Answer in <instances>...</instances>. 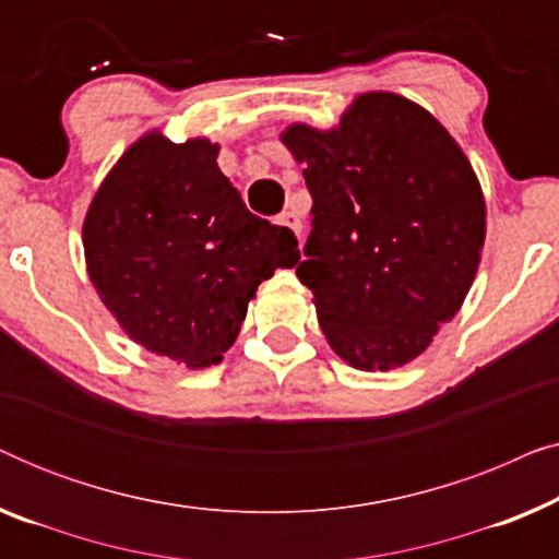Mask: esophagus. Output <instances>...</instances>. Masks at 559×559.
Listing matches in <instances>:
<instances>
[{
    "mask_svg": "<svg viewBox=\"0 0 559 559\" xmlns=\"http://www.w3.org/2000/svg\"><path fill=\"white\" fill-rule=\"evenodd\" d=\"M277 224L293 228L297 236H300V231H302V221H300V216H297L295 211H282L280 216H277Z\"/></svg>",
    "mask_w": 559,
    "mask_h": 559,
    "instance_id": "34e87169",
    "label": "esophagus"
}]
</instances>
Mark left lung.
Here are the masks:
<instances>
[{"label": "left lung", "mask_w": 559, "mask_h": 559, "mask_svg": "<svg viewBox=\"0 0 559 559\" xmlns=\"http://www.w3.org/2000/svg\"><path fill=\"white\" fill-rule=\"evenodd\" d=\"M282 142L312 195L297 277L328 343L356 369L404 366L476 277L486 203L468 157L430 111L386 91L356 96L335 129L293 124Z\"/></svg>", "instance_id": "left-lung-1"}]
</instances>
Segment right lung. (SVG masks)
<instances>
[{
  "mask_svg": "<svg viewBox=\"0 0 559 559\" xmlns=\"http://www.w3.org/2000/svg\"><path fill=\"white\" fill-rule=\"evenodd\" d=\"M218 144L159 132L129 147L83 221L88 277L127 335L188 369L218 364L257 287L300 262L218 170Z\"/></svg>",
  "mask_w": 559,
  "mask_h": 559,
  "instance_id": "1",
  "label": "right lung"
}]
</instances>
